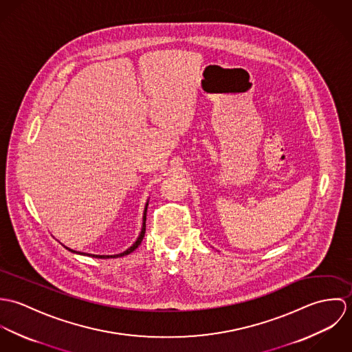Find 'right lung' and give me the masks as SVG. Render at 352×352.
<instances>
[{
	"mask_svg": "<svg viewBox=\"0 0 352 352\" xmlns=\"http://www.w3.org/2000/svg\"><path fill=\"white\" fill-rule=\"evenodd\" d=\"M148 204H149V201H146V204H145V210H144V223H142L141 233H140V236L137 237V240L134 241V244H133L130 248H127L126 251H123L122 253H118V254H92V253H84V252L73 251V250H70V248H67V247H65V245H63V247H65L67 251L73 252V253L82 254V256H91V257H96V258H115V257H122V256H126V254H129V253L135 251V250L138 248V245L142 243L144 236H145V228H146L145 221H146V210H148Z\"/></svg>",
	"mask_w": 352,
	"mask_h": 352,
	"instance_id": "right-lung-1",
	"label": "right lung"
}]
</instances>
